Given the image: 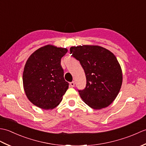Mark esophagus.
Here are the masks:
<instances>
[{"label": "esophagus", "mask_w": 146, "mask_h": 146, "mask_svg": "<svg viewBox=\"0 0 146 146\" xmlns=\"http://www.w3.org/2000/svg\"><path fill=\"white\" fill-rule=\"evenodd\" d=\"M70 85L71 87H74V86H75V82H70Z\"/></svg>", "instance_id": "esophagus-1"}]
</instances>
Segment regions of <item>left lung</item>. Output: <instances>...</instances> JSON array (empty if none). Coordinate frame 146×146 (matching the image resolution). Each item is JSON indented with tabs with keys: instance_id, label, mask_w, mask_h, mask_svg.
Returning <instances> with one entry per match:
<instances>
[{
	"instance_id": "8db88e82",
	"label": "left lung",
	"mask_w": 146,
	"mask_h": 146,
	"mask_svg": "<svg viewBox=\"0 0 146 146\" xmlns=\"http://www.w3.org/2000/svg\"><path fill=\"white\" fill-rule=\"evenodd\" d=\"M70 52L85 71L86 87L78 90L82 100L94 109H102L112 103L122 83V71L112 52L100 46L71 47Z\"/></svg>"
}]
</instances>
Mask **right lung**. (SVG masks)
<instances>
[{
	"instance_id": "obj_1",
	"label": "right lung",
	"mask_w": 146,
	"mask_h": 146,
	"mask_svg": "<svg viewBox=\"0 0 146 146\" xmlns=\"http://www.w3.org/2000/svg\"><path fill=\"white\" fill-rule=\"evenodd\" d=\"M68 52L66 48L46 45L30 56L23 71V81L29 100L42 109L57 107L68 88L64 79L61 59Z\"/></svg>"
}]
</instances>
